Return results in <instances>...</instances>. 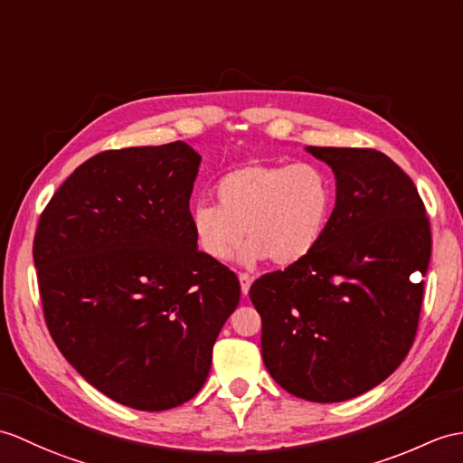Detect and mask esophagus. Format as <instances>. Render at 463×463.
Masks as SVG:
<instances>
[{"label":"esophagus","mask_w":463,"mask_h":463,"mask_svg":"<svg viewBox=\"0 0 463 463\" xmlns=\"http://www.w3.org/2000/svg\"><path fill=\"white\" fill-rule=\"evenodd\" d=\"M239 280H241L242 294L246 296V294H249V289H250V284H252V276L246 274V272H241V274H239Z\"/></svg>","instance_id":"34e87169"}]
</instances>
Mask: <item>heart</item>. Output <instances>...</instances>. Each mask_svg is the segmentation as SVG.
Masks as SVG:
<instances>
[{"mask_svg": "<svg viewBox=\"0 0 463 463\" xmlns=\"http://www.w3.org/2000/svg\"><path fill=\"white\" fill-rule=\"evenodd\" d=\"M214 197L219 205L199 201L191 209V229L203 252L227 260L246 231L250 242L241 252L242 262L270 258L276 266H292L324 241L335 209V183L311 161H252L227 171Z\"/></svg>", "mask_w": 463, "mask_h": 463, "instance_id": "obj_1", "label": "heart"}]
</instances>
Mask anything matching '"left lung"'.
I'll list each match as a JSON object with an SVG mask.
<instances>
[{"instance_id":"obj_1","label":"left lung","mask_w":463,"mask_h":463,"mask_svg":"<svg viewBox=\"0 0 463 463\" xmlns=\"http://www.w3.org/2000/svg\"><path fill=\"white\" fill-rule=\"evenodd\" d=\"M337 179L317 249L250 286L272 379L309 402L371 391L416 337L432 234L414 181L371 147H316Z\"/></svg>"}]
</instances>
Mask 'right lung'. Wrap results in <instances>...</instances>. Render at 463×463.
<instances>
[{
	"label": "right lung",
	"mask_w": 463,
	"mask_h": 463,
	"mask_svg": "<svg viewBox=\"0 0 463 463\" xmlns=\"http://www.w3.org/2000/svg\"><path fill=\"white\" fill-rule=\"evenodd\" d=\"M185 142L124 147L79 165L41 213L33 260L52 341L109 399L169 411L205 384L239 306V278L197 249Z\"/></svg>",
	"instance_id": "1"
}]
</instances>
